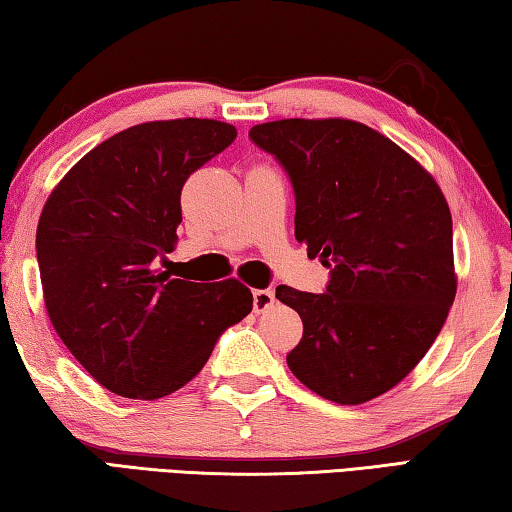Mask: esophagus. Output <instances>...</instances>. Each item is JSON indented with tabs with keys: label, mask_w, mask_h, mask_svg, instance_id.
<instances>
[{
	"label": "esophagus",
	"mask_w": 512,
	"mask_h": 512,
	"mask_svg": "<svg viewBox=\"0 0 512 512\" xmlns=\"http://www.w3.org/2000/svg\"><path fill=\"white\" fill-rule=\"evenodd\" d=\"M275 302V293L271 289H257L253 291V307H255V314H262L268 307H271Z\"/></svg>",
	"instance_id": "esophagus-1"
}]
</instances>
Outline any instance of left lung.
Returning <instances> with one entry per match:
<instances>
[{
  "label": "left lung",
  "instance_id": "obj_1",
  "mask_svg": "<svg viewBox=\"0 0 512 512\" xmlns=\"http://www.w3.org/2000/svg\"><path fill=\"white\" fill-rule=\"evenodd\" d=\"M287 171L296 239L329 268L325 293L275 298L302 318L287 363L309 391L363 404L409 375L456 296L452 214L427 171L350 119H282L248 133Z\"/></svg>",
  "mask_w": 512,
  "mask_h": 512
}]
</instances>
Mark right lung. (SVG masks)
<instances>
[{
    "label": "right lung",
    "mask_w": 512,
    "mask_h": 512,
    "mask_svg": "<svg viewBox=\"0 0 512 512\" xmlns=\"http://www.w3.org/2000/svg\"><path fill=\"white\" fill-rule=\"evenodd\" d=\"M214 119L126 128L74 164L40 214L36 250L51 325L108 391L158 400L185 386L253 309L239 280L160 271L183 221L185 180L235 142Z\"/></svg>",
    "instance_id": "add662e5"
}]
</instances>
